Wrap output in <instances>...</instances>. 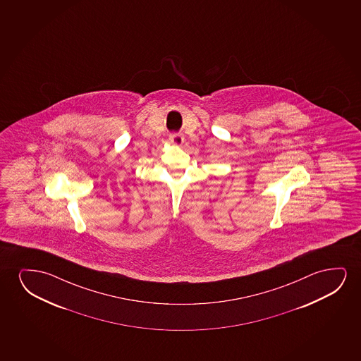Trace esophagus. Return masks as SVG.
Here are the masks:
<instances>
[{
    "mask_svg": "<svg viewBox=\"0 0 361 361\" xmlns=\"http://www.w3.org/2000/svg\"><path fill=\"white\" fill-rule=\"evenodd\" d=\"M170 142L173 144V145H176V147H181L183 143V134H170Z\"/></svg>",
    "mask_w": 361,
    "mask_h": 361,
    "instance_id": "esophagus-1",
    "label": "esophagus"
}]
</instances>
